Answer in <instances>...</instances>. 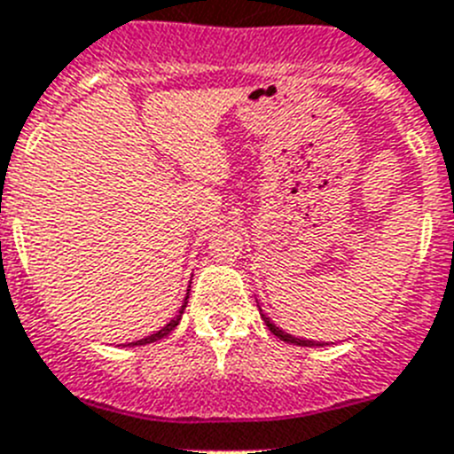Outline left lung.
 Returning <instances> with one entry per match:
<instances>
[{"instance_id": "8db88e82", "label": "left lung", "mask_w": 454, "mask_h": 454, "mask_svg": "<svg viewBox=\"0 0 454 454\" xmlns=\"http://www.w3.org/2000/svg\"><path fill=\"white\" fill-rule=\"evenodd\" d=\"M261 318L265 321V325L270 327V333L274 334V337H279L281 341H288V344H295V346H323V344H316V341H309V339H298V337H291L288 333H284V330H279V327L274 325V323H270V318H265V316L261 314Z\"/></svg>"}]
</instances>
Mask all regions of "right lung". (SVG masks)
<instances>
[{
	"mask_svg": "<svg viewBox=\"0 0 454 454\" xmlns=\"http://www.w3.org/2000/svg\"><path fill=\"white\" fill-rule=\"evenodd\" d=\"M186 300H189V295H186L184 298V304H182V309H180V314L175 316L173 321L168 323V325L166 327H161V330H159V333L156 334H152V337H145V339H138V341H133L131 346H143V344H152V341H156V339H163L166 337V334H170L175 330V327H177V323H180V318H182V314H184V307H186Z\"/></svg>",
	"mask_w": 454,
	"mask_h": 454,
	"instance_id": "right-lung-1",
	"label": "right lung"
}]
</instances>
